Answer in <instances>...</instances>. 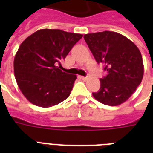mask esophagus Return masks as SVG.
Masks as SVG:
<instances>
[{"mask_svg": "<svg viewBox=\"0 0 153 153\" xmlns=\"http://www.w3.org/2000/svg\"><path fill=\"white\" fill-rule=\"evenodd\" d=\"M89 77L88 76H81V79H83V80H87Z\"/></svg>", "mask_w": 153, "mask_h": 153, "instance_id": "1", "label": "esophagus"}]
</instances>
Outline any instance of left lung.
<instances>
[{
    "mask_svg": "<svg viewBox=\"0 0 153 153\" xmlns=\"http://www.w3.org/2000/svg\"><path fill=\"white\" fill-rule=\"evenodd\" d=\"M84 39L98 63H104L106 76L100 79L99 91L93 93L99 102L116 106L127 101L142 81L144 64L138 48L115 32L84 35Z\"/></svg>",
    "mask_w": 153,
    "mask_h": 153,
    "instance_id": "8db88e82",
    "label": "left lung"
}]
</instances>
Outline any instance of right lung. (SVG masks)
<instances>
[{"instance_id": "add662e5", "label": "right lung", "mask_w": 153, "mask_h": 153, "mask_svg": "<svg viewBox=\"0 0 153 153\" xmlns=\"http://www.w3.org/2000/svg\"><path fill=\"white\" fill-rule=\"evenodd\" d=\"M82 34L40 29L26 38L14 58V74L25 98L37 106L59 104L71 94L77 76L58 67Z\"/></svg>"}]
</instances>
